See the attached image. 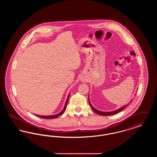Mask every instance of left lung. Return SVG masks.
Masks as SVG:
<instances>
[{
	"label": "left lung",
	"mask_w": 157,
	"mask_h": 157,
	"mask_svg": "<svg viewBox=\"0 0 157 157\" xmlns=\"http://www.w3.org/2000/svg\"><path fill=\"white\" fill-rule=\"evenodd\" d=\"M137 91V90H136ZM89 103H90V107H91V108L92 109V110L94 111L95 112H96L98 114H99V115H103V116H108V115H113V114H115V113H118V112H120V111H121L122 110H123L126 106H127V105H128V104L126 105H125V106H122L121 108H120L119 109H117V110H115V111H111V112H104V111H99V110H98L97 109H95L94 106H92V105H91L90 104V95H89ZM131 101H132V100L130 101V102H131Z\"/></svg>",
	"instance_id": "obj_1"
}]
</instances>
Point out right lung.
<instances>
[{"instance_id": "right-lung-1", "label": "right lung", "mask_w": 157, "mask_h": 157, "mask_svg": "<svg viewBox=\"0 0 157 157\" xmlns=\"http://www.w3.org/2000/svg\"><path fill=\"white\" fill-rule=\"evenodd\" d=\"M70 96V93L69 94L68 96H67V101L65 102V104L64 105V108L62 110L61 112H60L59 113L56 114V115H48V116H45V115H35L37 117H39L40 118H44V119H54V118H57L59 117L60 115H62L63 113V112L65 111L66 110V108H67V101H68V99H69V98Z\"/></svg>"}]
</instances>
